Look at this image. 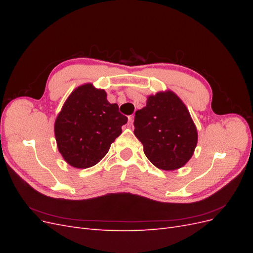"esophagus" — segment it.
I'll return each instance as SVG.
<instances>
[{
	"label": "esophagus",
	"mask_w": 253,
	"mask_h": 253,
	"mask_svg": "<svg viewBox=\"0 0 253 253\" xmlns=\"http://www.w3.org/2000/svg\"><path fill=\"white\" fill-rule=\"evenodd\" d=\"M133 126V116H129L127 119V126L131 127Z\"/></svg>",
	"instance_id": "obj_1"
}]
</instances>
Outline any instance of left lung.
<instances>
[{
  "label": "left lung",
  "mask_w": 253,
  "mask_h": 253,
  "mask_svg": "<svg viewBox=\"0 0 253 253\" xmlns=\"http://www.w3.org/2000/svg\"><path fill=\"white\" fill-rule=\"evenodd\" d=\"M134 126L145 156L160 170L180 169L194 154L196 126L186 104L170 89L148 96L147 105L135 114Z\"/></svg>",
  "instance_id": "1"
}]
</instances>
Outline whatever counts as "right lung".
I'll return each instance as SVG.
<instances>
[{"instance_id": "right-lung-1", "label": "right lung", "mask_w": 253, "mask_h": 253, "mask_svg": "<svg viewBox=\"0 0 253 253\" xmlns=\"http://www.w3.org/2000/svg\"><path fill=\"white\" fill-rule=\"evenodd\" d=\"M104 89L91 83L76 87L55 121L57 147L65 162L76 169L97 165L121 134L127 118L118 104L110 103Z\"/></svg>"}]
</instances>
